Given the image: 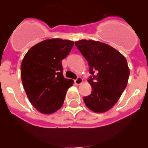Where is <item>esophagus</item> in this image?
Returning a JSON list of instances; mask_svg holds the SVG:
<instances>
[{
  "instance_id": "esophagus-1",
  "label": "esophagus",
  "mask_w": 148,
  "mask_h": 148,
  "mask_svg": "<svg viewBox=\"0 0 148 148\" xmlns=\"http://www.w3.org/2000/svg\"><path fill=\"white\" fill-rule=\"evenodd\" d=\"M74 82H75V84H77V85L81 84L83 82L82 78H81V77H78V78H77V79L74 80Z\"/></svg>"
}]
</instances>
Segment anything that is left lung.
I'll list each match as a JSON object with an SVG mask.
<instances>
[{
	"mask_svg": "<svg viewBox=\"0 0 148 148\" xmlns=\"http://www.w3.org/2000/svg\"><path fill=\"white\" fill-rule=\"evenodd\" d=\"M75 45L88 62L92 88L84 97L86 107L94 112L110 110L119 100L127 84L130 69L125 56L108 44L93 40H79ZM97 73L96 76L93 74Z\"/></svg>",
	"mask_w": 148,
	"mask_h": 148,
	"instance_id": "left-lung-1",
	"label": "left lung"
}]
</instances>
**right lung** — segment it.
<instances>
[{"label":"right lung","mask_w":148,"mask_h":148,"mask_svg":"<svg viewBox=\"0 0 148 148\" xmlns=\"http://www.w3.org/2000/svg\"><path fill=\"white\" fill-rule=\"evenodd\" d=\"M74 41L46 39L28 51L21 65L22 83L30 102L41 113L50 114L63 105L67 90L74 84L63 75L62 61Z\"/></svg>","instance_id":"obj_1"}]
</instances>
